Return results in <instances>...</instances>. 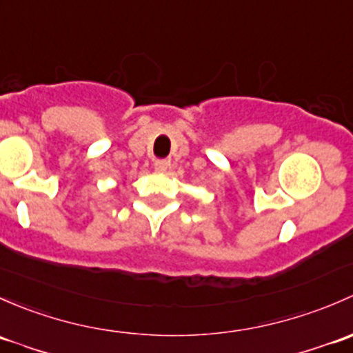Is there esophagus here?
Segmentation results:
<instances>
[{
	"label": "esophagus",
	"instance_id": "obj_1",
	"mask_svg": "<svg viewBox=\"0 0 353 353\" xmlns=\"http://www.w3.org/2000/svg\"><path fill=\"white\" fill-rule=\"evenodd\" d=\"M154 172H158V173H165L166 170H168V166H170V161H166V159H158V161H154Z\"/></svg>",
	"mask_w": 353,
	"mask_h": 353
}]
</instances>
